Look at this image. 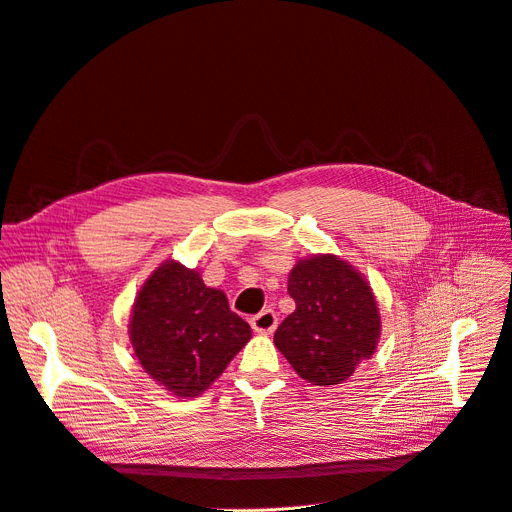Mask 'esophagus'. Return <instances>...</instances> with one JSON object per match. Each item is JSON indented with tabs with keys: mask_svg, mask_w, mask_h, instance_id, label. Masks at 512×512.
Masks as SVG:
<instances>
[{
	"mask_svg": "<svg viewBox=\"0 0 512 512\" xmlns=\"http://www.w3.org/2000/svg\"><path fill=\"white\" fill-rule=\"evenodd\" d=\"M251 327L257 333H271L278 327V315L271 309H265L259 315L251 317Z\"/></svg>",
	"mask_w": 512,
	"mask_h": 512,
	"instance_id": "34e87169",
	"label": "esophagus"
}]
</instances>
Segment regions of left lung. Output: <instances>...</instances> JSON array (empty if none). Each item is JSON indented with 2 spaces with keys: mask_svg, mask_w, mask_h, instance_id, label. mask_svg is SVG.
Listing matches in <instances>:
<instances>
[{
  "mask_svg": "<svg viewBox=\"0 0 512 512\" xmlns=\"http://www.w3.org/2000/svg\"><path fill=\"white\" fill-rule=\"evenodd\" d=\"M288 294L296 311L276 329L274 344L302 379L339 385L377 348L381 317L370 286L333 255L296 263Z\"/></svg>",
  "mask_w": 512,
  "mask_h": 512,
  "instance_id": "8db88e82",
  "label": "left lung"
}]
</instances>
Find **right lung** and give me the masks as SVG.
<instances>
[{
    "instance_id": "obj_1",
    "label": "right lung",
    "mask_w": 512,
    "mask_h": 512,
    "mask_svg": "<svg viewBox=\"0 0 512 512\" xmlns=\"http://www.w3.org/2000/svg\"><path fill=\"white\" fill-rule=\"evenodd\" d=\"M131 344L144 370L179 397L206 391L251 339L222 290L177 261L160 265L133 304Z\"/></svg>"
}]
</instances>
